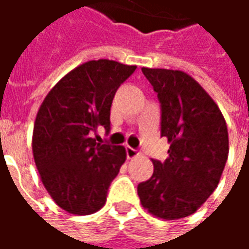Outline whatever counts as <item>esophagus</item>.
<instances>
[{
    "instance_id": "obj_1",
    "label": "esophagus",
    "mask_w": 249,
    "mask_h": 249,
    "mask_svg": "<svg viewBox=\"0 0 249 249\" xmlns=\"http://www.w3.org/2000/svg\"><path fill=\"white\" fill-rule=\"evenodd\" d=\"M126 154H127V159H134V157H137V156L140 154V152H138L137 149L126 146Z\"/></svg>"
}]
</instances>
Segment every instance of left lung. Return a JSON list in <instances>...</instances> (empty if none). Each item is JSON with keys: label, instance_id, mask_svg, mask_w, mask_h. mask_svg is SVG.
I'll return each mask as SVG.
<instances>
[{"label": "left lung", "instance_id": "obj_1", "mask_svg": "<svg viewBox=\"0 0 249 249\" xmlns=\"http://www.w3.org/2000/svg\"><path fill=\"white\" fill-rule=\"evenodd\" d=\"M161 104V137L169 157L153 161V175L138 184L147 213L161 219L194 214L217 188L229 138L224 115L210 95L181 70L142 68Z\"/></svg>", "mask_w": 249, "mask_h": 249}]
</instances>
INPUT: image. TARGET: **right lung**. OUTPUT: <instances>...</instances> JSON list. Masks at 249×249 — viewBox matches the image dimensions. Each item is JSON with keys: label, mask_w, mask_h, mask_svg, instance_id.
Masks as SVG:
<instances>
[{"label": "right lung", "mask_w": 249, "mask_h": 249, "mask_svg": "<svg viewBox=\"0 0 249 249\" xmlns=\"http://www.w3.org/2000/svg\"><path fill=\"white\" fill-rule=\"evenodd\" d=\"M137 66L88 61L69 71L44 97L36 115L32 153L50 196L65 212H99L108 187L126 161V149L96 142L97 127L109 131V111L121 84Z\"/></svg>", "instance_id": "add662e5"}]
</instances>
